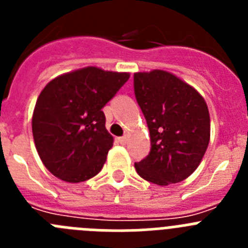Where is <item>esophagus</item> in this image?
<instances>
[{"instance_id": "obj_1", "label": "esophagus", "mask_w": 248, "mask_h": 248, "mask_svg": "<svg viewBox=\"0 0 248 248\" xmlns=\"http://www.w3.org/2000/svg\"><path fill=\"white\" fill-rule=\"evenodd\" d=\"M118 141H119V143L122 144V145H125L126 141H128V138H126V137H122V138H119V139H118Z\"/></svg>"}]
</instances>
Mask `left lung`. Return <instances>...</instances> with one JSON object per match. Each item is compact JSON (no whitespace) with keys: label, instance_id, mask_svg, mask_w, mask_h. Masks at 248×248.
I'll return each instance as SVG.
<instances>
[{"label":"left lung","instance_id":"8db88e82","mask_svg":"<svg viewBox=\"0 0 248 248\" xmlns=\"http://www.w3.org/2000/svg\"><path fill=\"white\" fill-rule=\"evenodd\" d=\"M134 93L150 133V153L135 163L140 176L166 186L200 165L210 141V115L191 85L165 71L134 74Z\"/></svg>","mask_w":248,"mask_h":248}]
</instances>
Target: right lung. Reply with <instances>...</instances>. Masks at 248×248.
<instances>
[{
	"instance_id": "1",
	"label": "right lung",
	"mask_w": 248,
	"mask_h": 248,
	"mask_svg": "<svg viewBox=\"0 0 248 248\" xmlns=\"http://www.w3.org/2000/svg\"><path fill=\"white\" fill-rule=\"evenodd\" d=\"M129 77L87 67L57 77L41 92L32 133L39 157L54 176L80 183L102 170L113 146L102 109Z\"/></svg>"
}]
</instances>
